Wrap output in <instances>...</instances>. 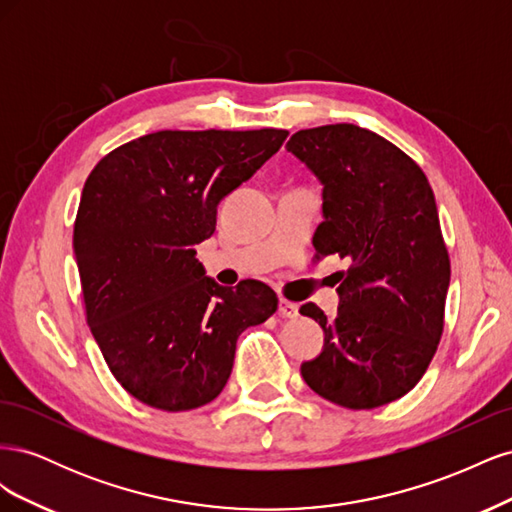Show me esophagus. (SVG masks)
Masks as SVG:
<instances>
[{
  "mask_svg": "<svg viewBox=\"0 0 512 512\" xmlns=\"http://www.w3.org/2000/svg\"><path fill=\"white\" fill-rule=\"evenodd\" d=\"M277 314H280L282 318H297L299 316V305L282 299L280 307H277Z\"/></svg>",
  "mask_w": 512,
  "mask_h": 512,
  "instance_id": "1",
  "label": "esophagus"
}]
</instances>
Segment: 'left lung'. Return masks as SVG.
Listing matches in <instances>:
<instances>
[{"label": "left lung", "instance_id": "8db88e82", "mask_svg": "<svg viewBox=\"0 0 512 512\" xmlns=\"http://www.w3.org/2000/svg\"><path fill=\"white\" fill-rule=\"evenodd\" d=\"M286 149L324 185L316 258L350 262L335 318L299 309L324 331L301 376L337 406L391 404L423 378L444 331L451 258L431 185L404 151L354 123L299 130Z\"/></svg>", "mask_w": 512, "mask_h": 512}]
</instances>
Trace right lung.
I'll use <instances>...</instances> for the list:
<instances>
[{
  "mask_svg": "<svg viewBox=\"0 0 512 512\" xmlns=\"http://www.w3.org/2000/svg\"><path fill=\"white\" fill-rule=\"evenodd\" d=\"M288 130H160L91 170L74 222L85 316L115 380L143 404L183 412L226 386L237 339L277 309L258 280L218 286L194 245L220 200L250 179Z\"/></svg>",
  "mask_w": 512,
  "mask_h": 512,
  "instance_id": "1",
  "label": "right lung"
}]
</instances>
